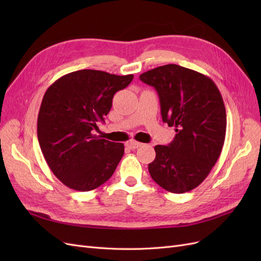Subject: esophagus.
Wrapping results in <instances>:
<instances>
[{
	"label": "esophagus",
	"instance_id": "obj_1",
	"mask_svg": "<svg viewBox=\"0 0 261 261\" xmlns=\"http://www.w3.org/2000/svg\"><path fill=\"white\" fill-rule=\"evenodd\" d=\"M125 145H126V147L129 148V149H137L143 144L139 143V141H136V140H128Z\"/></svg>",
	"mask_w": 261,
	"mask_h": 261
}]
</instances>
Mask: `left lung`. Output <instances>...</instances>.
I'll return each instance as SVG.
<instances>
[{
  "label": "left lung",
  "mask_w": 261,
  "mask_h": 261,
  "mask_svg": "<svg viewBox=\"0 0 261 261\" xmlns=\"http://www.w3.org/2000/svg\"><path fill=\"white\" fill-rule=\"evenodd\" d=\"M139 80L156 90L162 121L176 132L168 146L154 147L150 175L168 192L192 191L208 176L222 151L226 130L222 96L211 78L176 64L150 69Z\"/></svg>",
  "instance_id": "left-lung-1"
}]
</instances>
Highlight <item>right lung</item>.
Listing matches in <instances>:
<instances>
[{"instance_id": "1", "label": "right lung", "mask_w": 261, "mask_h": 261, "mask_svg": "<svg viewBox=\"0 0 261 261\" xmlns=\"http://www.w3.org/2000/svg\"><path fill=\"white\" fill-rule=\"evenodd\" d=\"M134 75L81 69L62 76L45 91L38 114V140L49 168L63 184L80 192L112 176L124 145L93 135L112 108L115 92Z\"/></svg>"}]
</instances>
